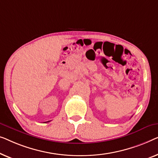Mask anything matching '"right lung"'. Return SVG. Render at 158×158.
Here are the masks:
<instances>
[{"label": "right lung", "instance_id": "right-lung-1", "mask_svg": "<svg viewBox=\"0 0 158 158\" xmlns=\"http://www.w3.org/2000/svg\"><path fill=\"white\" fill-rule=\"evenodd\" d=\"M48 122H49V121H48Z\"/></svg>", "mask_w": 158, "mask_h": 158}]
</instances>
